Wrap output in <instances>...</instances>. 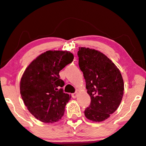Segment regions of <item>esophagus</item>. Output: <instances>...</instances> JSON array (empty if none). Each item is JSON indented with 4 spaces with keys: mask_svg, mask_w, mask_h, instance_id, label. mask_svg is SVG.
Wrapping results in <instances>:
<instances>
[{
    "mask_svg": "<svg viewBox=\"0 0 146 146\" xmlns=\"http://www.w3.org/2000/svg\"><path fill=\"white\" fill-rule=\"evenodd\" d=\"M77 95H78V93L77 92H75V93H73V94H71L72 97H73V99H75V98L77 97Z\"/></svg>",
    "mask_w": 146,
    "mask_h": 146,
    "instance_id": "1",
    "label": "esophagus"
}]
</instances>
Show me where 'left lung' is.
I'll return each instance as SVG.
<instances>
[{
  "mask_svg": "<svg viewBox=\"0 0 146 146\" xmlns=\"http://www.w3.org/2000/svg\"><path fill=\"white\" fill-rule=\"evenodd\" d=\"M79 66L83 72L90 96L85 116L102 122L115 111L124 94V81L120 70L105 54L88 47H79Z\"/></svg>",
  "mask_w": 146,
  "mask_h": 146,
  "instance_id": "8db88e82",
  "label": "left lung"
}]
</instances>
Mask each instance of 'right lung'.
Masks as SVG:
<instances>
[{
  "label": "right lung",
  "instance_id": "add662e5",
  "mask_svg": "<svg viewBox=\"0 0 146 146\" xmlns=\"http://www.w3.org/2000/svg\"><path fill=\"white\" fill-rule=\"evenodd\" d=\"M67 51H47L26 68L20 81V94L29 111L38 120L54 123L60 120L71 96L63 92L59 72L72 62Z\"/></svg>",
  "mask_w": 146,
  "mask_h": 146
}]
</instances>
